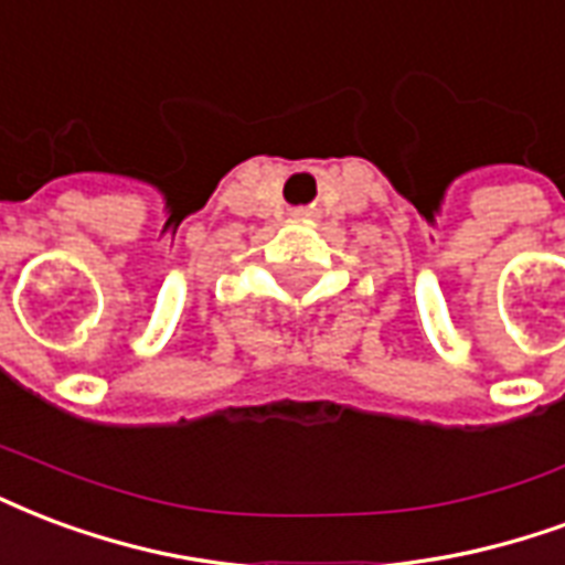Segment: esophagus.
Here are the masks:
<instances>
[{
  "label": "esophagus",
  "mask_w": 565,
  "mask_h": 565,
  "mask_svg": "<svg viewBox=\"0 0 565 565\" xmlns=\"http://www.w3.org/2000/svg\"><path fill=\"white\" fill-rule=\"evenodd\" d=\"M302 215H308V212H302Z\"/></svg>",
  "instance_id": "34e87169"
}]
</instances>
